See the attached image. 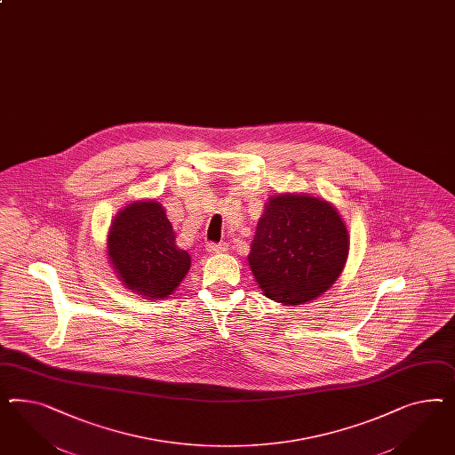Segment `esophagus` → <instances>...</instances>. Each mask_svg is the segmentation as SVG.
Instances as JSON below:
<instances>
[{"label": "esophagus", "mask_w": 455, "mask_h": 455, "mask_svg": "<svg viewBox=\"0 0 455 455\" xmlns=\"http://www.w3.org/2000/svg\"><path fill=\"white\" fill-rule=\"evenodd\" d=\"M206 249H208V252H212V254H220V252H224V251H228V244L226 243H209L206 244Z\"/></svg>", "instance_id": "1"}]
</instances>
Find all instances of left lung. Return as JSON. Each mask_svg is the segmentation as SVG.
<instances>
[{
	"label": "left lung",
	"mask_w": 455,
	"mask_h": 455,
	"mask_svg": "<svg viewBox=\"0 0 455 455\" xmlns=\"http://www.w3.org/2000/svg\"><path fill=\"white\" fill-rule=\"evenodd\" d=\"M347 252V229L329 203L279 195L264 209L247 260L267 298L298 306L336 283Z\"/></svg>",
	"instance_id": "left-lung-1"
}]
</instances>
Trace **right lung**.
<instances>
[{
    "instance_id": "obj_1",
    "label": "right lung",
    "mask_w": 455,
    "mask_h": 455,
    "mask_svg": "<svg viewBox=\"0 0 455 455\" xmlns=\"http://www.w3.org/2000/svg\"><path fill=\"white\" fill-rule=\"evenodd\" d=\"M108 256L123 284L146 298H168L191 267L157 201L132 203L117 214L108 234Z\"/></svg>"
}]
</instances>
